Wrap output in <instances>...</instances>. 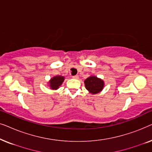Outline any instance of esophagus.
<instances>
[{
    "label": "esophagus",
    "mask_w": 152,
    "mask_h": 152,
    "mask_svg": "<svg viewBox=\"0 0 152 152\" xmlns=\"http://www.w3.org/2000/svg\"><path fill=\"white\" fill-rule=\"evenodd\" d=\"M72 78L75 79V80H78V79H79V76H78V75H75V76H72Z\"/></svg>",
    "instance_id": "34e87169"
}]
</instances>
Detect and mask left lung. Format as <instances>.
<instances>
[{"mask_svg": "<svg viewBox=\"0 0 152 152\" xmlns=\"http://www.w3.org/2000/svg\"><path fill=\"white\" fill-rule=\"evenodd\" d=\"M86 88L92 94H97L102 91L104 86V82L101 79L96 76H90L84 80Z\"/></svg>", "mask_w": 152, "mask_h": 152, "instance_id": "left-lung-1", "label": "left lung"}]
</instances>
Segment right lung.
I'll list each match as a JSON object with an SVG mask.
<instances>
[{"instance_id": "obj_1", "label": "right lung", "mask_w": 152, "mask_h": 152, "mask_svg": "<svg viewBox=\"0 0 152 152\" xmlns=\"http://www.w3.org/2000/svg\"><path fill=\"white\" fill-rule=\"evenodd\" d=\"M64 81V77L61 75H57L53 77L49 81V85L51 89L53 90H57L59 88V86L62 84Z\"/></svg>"}]
</instances>
